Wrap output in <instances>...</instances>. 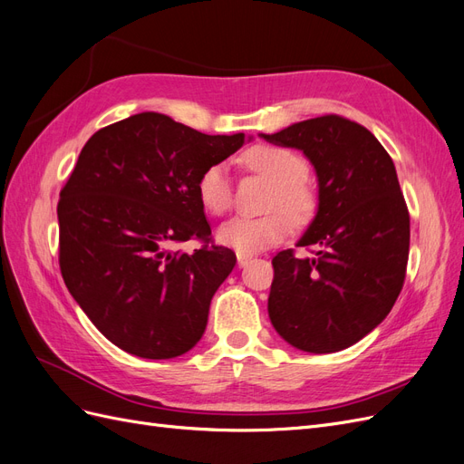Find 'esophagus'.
Instances as JSON below:
<instances>
[{
    "label": "esophagus",
    "instance_id": "esophagus-1",
    "mask_svg": "<svg viewBox=\"0 0 464 464\" xmlns=\"http://www.w3.org/2000/svg\"><path fill=\"white\" fill-rule=\"evenodd\" d=\"M250 256H245V254H237V266L238 267H245V266H248L250 264Z\"/></svg>",
    "mask_w": 464,
    "mask_h": 464
}]
</instances>
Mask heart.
Returning <instances> with one entry per match:
<instances>
[{"label": "heart", "instance_id": "obj_1", "mask_svg": "<svg viewBox=\"0 0 464 464\" xmlns=\"http://www.w3.org/2000/svg\"><path fill=\"white\" fill-rule=\"evenodd\" d=\"M246 168L256 171L276 183L272 192L270 208L283 210L293 223L303 226L316 208L312 190L306 187L304 179L308 173L306 161L295 150L283 146L258 144L243 154ZM197 194L202 208L214 216H221L229 210L233 200V185L229 168L226 163H214L206 168L198 181ZM289 233V220L281 212L267 214L262 218L237 216L221 223L216 231V238L221 246H227L237 254H256L267 246H274Z\"/></svg>", "mask_w": 464, "mask_h": 464}]
</instances>
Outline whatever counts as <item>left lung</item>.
<instances>
[{"instance_id":"left-lung-1","label":"left lung","mask_w":464,"mask_h":464,"mask_svg":"<svg viewBox=\"0 0 464 464\" xmlns=\"http://www.w3.org/2000/svg\"><path fill=\"white\" fill-rule=\"evenodd\" d=\"M260 137L301 150L318 179L316 216L296 243L314 256L281 250L272 260V325L298 351H343L376 330L405 281L411 219L393 160L368 129L339 115Z\"/></svg>"}]
</instances>
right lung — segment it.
I'll return each mask as SVG.
<instances>
[{
	"mask_svg": "<svg viewBox=\"0 0 464 464\" xmlns=\"http://www.w3.org/2000/svg\"><path fill=\"white\" fill-rule=\"evenodd\" d=\"M252 137L204 134L142 111L94 132L59 194V267L69 293L113 345L175 358L204 335L235 252L210 245L200 173ZM188 237L208 242L187 255Z\"/></svg>",
	"mask_w": 464,
	"mask_h": 464,
	"instance_id": "obj_1",
	"label": "right lung"
}]
</instances>
